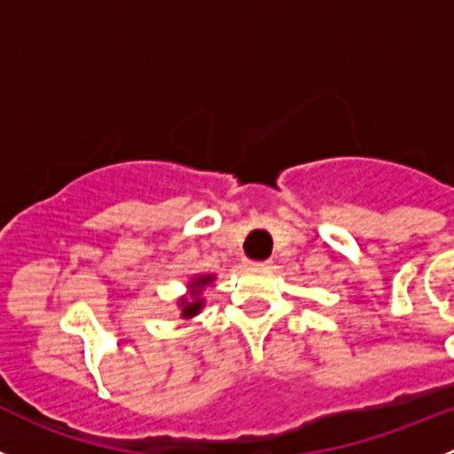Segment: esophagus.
I'll use <instances>...</instances> for the list:
<instances>
[{"instance_id":"1","label":"esophagus","mask_w":454,"mask_h":454,"mask_svg":"<svg viewBox=\"0 0 454 454\" xmlns=\"http://www.w3.org/2000/svg\"><path fill=\"white\" fill-rule=\"evenodd\" d=\"M247 266L248 269H257V270L270 269V260H248Z\"/></svg>"}]
</instances>
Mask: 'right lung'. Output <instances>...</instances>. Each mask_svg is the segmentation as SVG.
<instances>
[{"label": "right lung", "mask_w": 454, "mask_h": 454, "mask_svg": "<svg viewBox=\"0 0 454 454\" xmlns=\"http://www.w3.org/2000/svg\"><path fill=\"white\" fill-rule=\"evenodd\" d=\"M213 279H215V275H197V278H192V282L188 285L190 295L188 298L184 295V298L179 300L181 317H184V320H190V317H194L199 311H201L203 309L201 294H203V289H206V286L213 282Z\"/></svg>", "instance_id": "add662e5"}]
</instances>
